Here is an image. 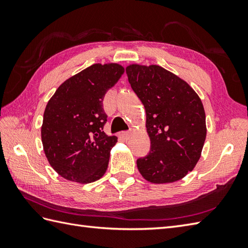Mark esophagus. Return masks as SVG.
Masks as SVG:
<instances>
[{
	"label": "esophagus",
	"instance_id": "1",
	"mask_svg": "<svg viewBox=\"0 0 248 248\" xmlns=\"http://www.w3.org/2000/svg\"><path fill=\"white\" fill-rule=\"evenodd\" d=\"M130 135H131V133L130 132H121L120 134H119V136L123 140H129V138H130Z\"/></svg>",
	"mask_w": 248,
	"mask_h": 248
}]
</instances>
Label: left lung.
<instances>
[{
	"label": "left lung",
	"mask_w": 248,
	"mask_h": 248,
	"mask_svg": "<svg viewBox=\"0 0 248 248\" xmlns=\"http://www.w3.org/2000/svg\"><path fill=\"white\" fill-rule=\"evenodd\" d=\"M125 72L145 107L151 144L148 155L136 161L140 175L155 184L180 180L196 166L207 136L202 100L161 66L131 64Z\"/></svg>",
	"instance_id": "1"
}]
</instances>
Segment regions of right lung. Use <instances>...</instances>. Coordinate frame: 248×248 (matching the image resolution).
Here are the masks:
<instances>
[{"label":"right lung","mask_w":248,"mask_h":248,"mask_svg":"<svg viewBox=\"0 0 248 248\" xmlns=\"http://www.w3.org/2000/svg\"><path fill=\"white\" fill-rule=\"evenodd\" d=\"M124 68L93 64L68 78L48 101L41 140L50 165L62 178L78 183L99 180L108 170L115 135L105 134L103 98Z\"/></svg>","instance_id":"obj_1"}]
</instances>
